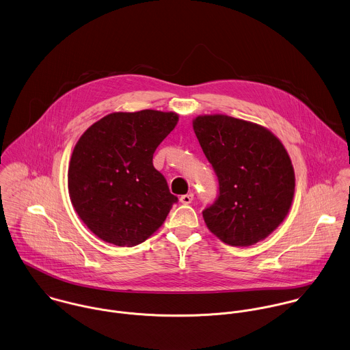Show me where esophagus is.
Returning a JSON list of instances; mask_svg holds the SVG:
<instances>
[{"instance_id":"34e87169","label":"esophagus","mask_w":350,"mask_h":350,"mask_svg":"<svg viewBox=\"0 0 350 350\" xmlns=\"http://www.w3.org/2000/svg\"><path fill=\"white\" fill-rule=\"evenodd\" d=\"M192 200H193V193H187V195H183V196L180 198V202H181L183 204H191Z\"/></svg>"}]
</instances>
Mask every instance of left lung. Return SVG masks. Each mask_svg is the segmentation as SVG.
<instances>
[{"instance_id":"8db88e82","label":"left lung","mask_w":350,"mask_h":350,"mask_svg":"<svg viewBox=\"0 0 350 350\" xmlns=\"http://www.w3.org/2000/svg\"><path fill=\"white\" fill-rule=\"evenodd\" d=\"M193 130L219 181L203 217L220 241L250 246L279 227L291 208L295 172L269 130L226 115L198 116Z\"/></svg>"}]
</instances>
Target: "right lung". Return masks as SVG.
Instances as JSON below:
<instances>
[{"label": "right lung", "instance_id": "obj_1", "mask_svg": "<svg viewBox=\"0 0 350 350\" xmlns=\"http://www.w3.org/2000/svg\"><path fill=\"white\" fill-rule=\"evenodd\" d=\"M177 122L174 112H115L90 126L77 142L68 174L71 203L103 241L139 245L178 202L152 165L155 148Z\"/></svg>", "mask_w": 350, "mask_h": 350}]
</instances>
